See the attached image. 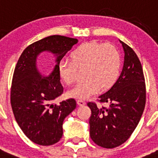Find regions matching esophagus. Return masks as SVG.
I'll use <instances>...</instances> for the list:
<instances>
[{
	"label": "esophagus",
	"instance_id": "obj_1",
	"mask_svg": "<svg viewBox=\"0 0 158 158\" xmlns=\"http://www.w3.org/2000/svg\"><path fill=\"white\" fill-rule=\"evenodd\" d=\"M77 104H78L79 106H84L86 104V102L83 100V99H78L77 100Z\"/></svg>",
	"mask_w": 158,
	"mask_h": 158
}]
</instances>
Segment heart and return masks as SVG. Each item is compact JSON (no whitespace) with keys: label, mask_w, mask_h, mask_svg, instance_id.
Returning <instances> with one entry per match:
<instances>
[{"label":"heart","mask_w":158,"mask_h":158,"mask_svg":"<svg viewBox=\"0 0 158 158\" xmlns=\"http://www.w3.org/2000/svg\"><path fill=\"white\" fill-rule=\"evenodd\" d=\"M71 62L61 61L58 73L62 81L71 85L77 79V69L84 68L85 80L68 90V97L87 99L107 90L116 83L120 76L121 59L117 49L111 44L91 41L79 46L71 54Z\"/></svg>","instance_id":"b5f03b06"}]
</instances>
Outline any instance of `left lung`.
I'll return each instance as SVG.
<instances>
[{
	"instance_id": "obj_1",
	"label": "left lung",
	"mask_w": 158,
	"mask_h": 158,
	"mask_svg": "<svg viewBox=\"0 0 158 158\" xmlns=\"http://www.w3.org/2000/svg\"><path fill=\"white\" fill-rule=\"evenodd\" d=\"M120 42L124 51L121 74L116 83L99 96V101L109 104V108L87 103L91 111L90 136L106 149L116 148L130 137L142 116L146 99L141 63L134 50Z\"/></svg>"
}]
</instances>
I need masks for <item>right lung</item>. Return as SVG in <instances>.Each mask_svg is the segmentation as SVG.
Instances as JSON below:
<instances>
[{"label":"right lung","mask_w":158,"mask_h":158,"mask_svg":"<svg viewBox=\"0 0 158 158\" xmlns=\"http://www.w3.org/2000/svg\"><path fill=\"white\" fill-rule=\"evenodd\" d=\"M78 42L76 38L53 35L26 47L16 65L12 80L10 102L16 121L31 141L51 145L63 136V120L76 108L74 99L53 103L63 92L58 66ZM49 51L56 57V65L48 77L42 76L36 64L38 54Z\"/></svg>","instance_id":"obj_1"}]
</instances>
